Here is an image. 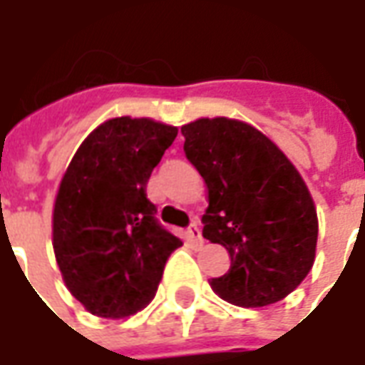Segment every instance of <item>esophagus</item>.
<instances>
[{
	"label": "esophagus",
	"instance_id": "obj_1",
	"mask_svg": "<svg viewBox=\"0 0 365 365\" xmlns=\"http://www.w3.org/2000/svg\"><path fill=\"white\" fill-rule=\"evenodd\" d=\"M185 235H187V240H190L191 245H195V246L203 245V237H201V230H199L197 225H191L190 229L185 230Z\"/></svg>",
	"mask_w": 365,
	"mask_h": 365
}]
</instances>
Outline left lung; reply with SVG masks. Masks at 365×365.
<instances>
[{
  "label": "left lung",
  "mask_w": 365,
  "mask_h": 365,
  "mask_svg": "<svg viewBox=\"0 0 365 365\" xmlns=\"http://www.w3.org/2000/svg\"><path fill=\"white\" fill-rule=\"evenodd\" d=\"M185 156L203 178V237L230 268L211 289L238 307H268L311 272L319 219L305 180L279 146L245 120L201 117L182 127Z\"/></svg>",
  "instance_id": "obj_1"
}]
</instances>
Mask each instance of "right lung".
<instances>
[{
  "mask_svg": "<svg viewBox=\"0 0 365 365\" xmlns=\"http://www.w3.org/2000/svg\"><path fill=\"white\" fill-rule=\"evenodd\" d=\"M178 127L113 117L86 136L60 180L52 248L62 279L88 313L125 319L150 303L182 240L154 219L146 183Z\"/></svg>",
  "mask_w": 365,
  "mask_h": 365,
  "instance_id": "1",
  "label": "right lung"
}]
</instances>
